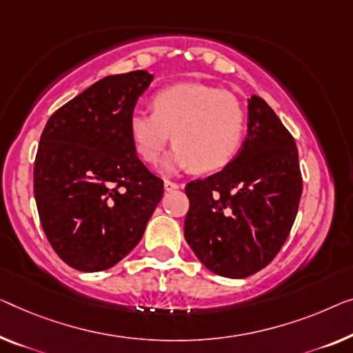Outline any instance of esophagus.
<instances>
[{
  "mask_svg": "<svg viewBox=\"0 0 353 353\" xmlns=\"http://www.w3.org/2000/svg\"><path fill=\"white\" fill-rule=\"evenodd\" d=\"M182 183H177V182H171V181H165V190L166 192H171V190H176V188H181Z\"/></svg>",
  "mask_w": 353,
  "mask_h": 353,
  "instance_id": "esophagus-1",
  "label": "esophagus"
}]
</instances>
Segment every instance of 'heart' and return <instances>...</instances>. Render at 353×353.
<instances>
[{
	"label": "heart",
	"instance_id": "obj_1",
	"mask_svg": "<svg viewBox=\"0 0 353 353\" xmlns=\"http://www.w3.org/2000/svg\"><path fill=\"white\" fill-rule=\"evenodd\" d=\"M152 110H134L128 134L134 150L154 165L171 139L166 170L209 172L227 166L243 144L245 112L238 98L204 83H176L157 92Z\"/></svg>",
	"mask_w": 353,
	"mask_h": 353
}]
</instances>
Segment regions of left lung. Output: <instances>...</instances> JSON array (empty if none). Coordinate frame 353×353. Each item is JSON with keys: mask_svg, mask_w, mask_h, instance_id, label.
<instances>
[{"mask_svg": "<svg viewBox=\"0 0 353 353\" xmlns=\"http://www.w3.org/2000/svg\"><path fill=\"white\" fill-rule=\"evenodd\" d=\"M247 128L222 171L185 187V241L209 271L230 279L249 277L274 260L303 192L293 136L256 94L249 98Z\"/></svg>", "mask_w": 353, "mask_h": 353, "instance_id": "1", "label": "left lung"}]
</instances>
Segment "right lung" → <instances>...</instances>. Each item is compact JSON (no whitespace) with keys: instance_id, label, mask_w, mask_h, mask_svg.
I'll return each instance as SVG.
<instances>
[{"instance_id":"1","label":"right lung","mask_w":353,"mask_h":353,"mask_svg":"<svg viewBox=\"0 0 353 353\" xmlns=\"http://www.w3.org/2000/svg\"><path fill=\"white\" fill-rule=\"evenodd\" d=\"M154 76H108L47 120L34 160V199L57 255L97 272L125 259L143 238L163 181L138 159L128 119Z\"/></svg>"}]
</instances>
